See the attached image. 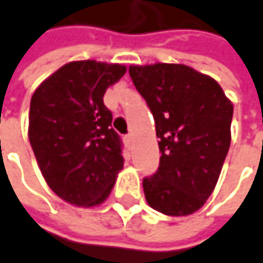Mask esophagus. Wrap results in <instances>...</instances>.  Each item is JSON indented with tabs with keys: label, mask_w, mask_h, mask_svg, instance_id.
<instances>
[{
	"label": "esophagus",
	"mask_w": 263,
	"mask_h": 263,
	"mask_svg": "<svg viewBox=\"0 0 263 263\" xmlns=\"http://www.w3.org/2000/svg\"><path fill=\"white\" fill-rule=\"evenodd\" d=\"M123 141H125V144H126V145H131L132 137H131V135H129V134H126V135L123 137Z\"/></svg>",
	"instance_id": "obj_1"
}]
</instances>
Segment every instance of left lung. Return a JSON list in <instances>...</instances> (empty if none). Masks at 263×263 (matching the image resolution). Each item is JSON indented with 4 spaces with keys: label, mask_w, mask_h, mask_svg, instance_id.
<instances>
[{
    "label": "left lung",
    "mask_w": 263,
    "mask_h": 263,
    "mask_svg": "<svg viewBox=\"0 0 263 263\" xmlns=\"http://www.w3.org/2000/svg\"><path fill=\"white\" fill-rule=\"evenodd\" d=\"M129 76L160 140L159 168L142 179L145 199L159 213L189 215L218 180L230 147L233 104L215 80L186 65H132Z\"/></svg>",
    "instance_id": "1"
}]
</instances>
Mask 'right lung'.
Segmentation results:
<instances>
[{"label":"right lung","instance_id":"1","mask_svg":"<svg viewBox=\"0 0 263 263\" xmlns=\"http://www.w3.org/2000/svg\"><path fill=\"white\" fill-rule=\"evenodd\" d=\"M125 71L118 64L69 62L33 93L30 145L46 183L69 204L103 202L123 167L122 140L103 96Z\"/></svg>","mask_w":263,"mask_h":263}]
</instances>
